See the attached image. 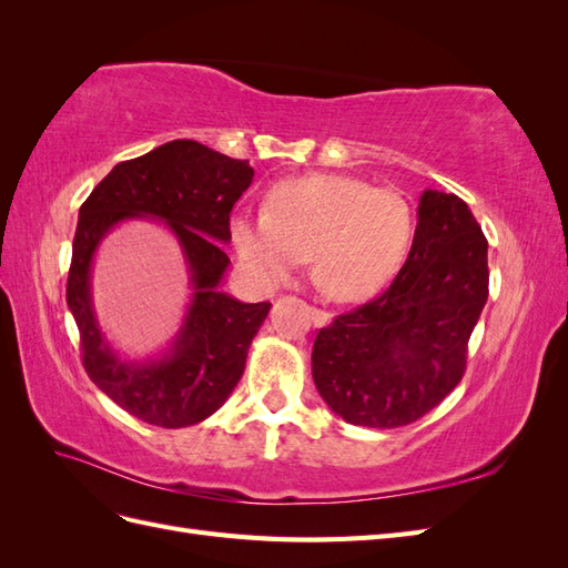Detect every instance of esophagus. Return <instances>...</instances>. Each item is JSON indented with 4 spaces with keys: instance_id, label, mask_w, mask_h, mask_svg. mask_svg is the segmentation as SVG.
Masks as SVG:
<instances>
[{
    "instance_id": "1",
    "label": "esophagus",
    "mask_w": 568,
    "mask_h": 568,
    "mask_svg": "<svg viewBox=\"0 0 568 568\" xmlns=\"http://www.w3.org/2000/svg\"><path fill=\"white\" fill-rule=\"evenodd\" d=\"M307 311H311V317H313V322L317 324V326H324V324H329L332 322V315L326 313V311H322V307H307Z\"/></svg>"
}]
</instances>
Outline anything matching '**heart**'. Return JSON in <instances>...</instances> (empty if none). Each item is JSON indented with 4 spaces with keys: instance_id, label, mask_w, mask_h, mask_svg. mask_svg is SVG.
Wrapping results in <instances>:
<instances>
[{
    "instance_id": "obj_1",
    "label": "heart",
    "mask_w": 568,
    "mask_h": 568,
    "mask_svg": "<svg viewBox=\"0 0 568 568\" xmlns=\"http://www.w3.org/2000/svg\"><path fill=\"white\" fill-rule=\"evenodd\" d=\"M230 234L255 286L288 282L311 255L313 280L326 296L359 301L403 265L415 211L398 189L351 175H307L274 186L265 213H236Z\"/></svg>"
}]
</instances>
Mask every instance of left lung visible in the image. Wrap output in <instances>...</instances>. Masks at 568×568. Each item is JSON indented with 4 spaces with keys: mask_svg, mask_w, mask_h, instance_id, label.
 I'll return each mask as SVG.
<instances>
[{
    "mask_svg": "<svg viewBox=\"0 0 568 568\" xmlns=\"http://www.w3.org/2000/svg\"><path fill=\"white\" fill-rule=\"evenodd\" d=\"M417 217L393 284L315 338V386L355 426L398 428L432 412L462 382L488 301V242L469 205L426 189Z\"/></svg>",
    "mask_w": 568,
    "mask_h": 568,
    "instance_id": "obj_1",
    "label": "left lung"
}]
</instances>
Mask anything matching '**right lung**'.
Here are the masks:
<instances>
[{"label": "right lung", "mask_w": 568, "mask_h": 568, "mask_svg": "<svg viewBox=\"0 0 568 568\" xmlns=\"http://www.w3.org/2000/svg\"><path fill=\"white\" fill-rule=\"evenodd\" d=\"M253 180L236 161L194 140H175L118 163L80 205L65 301L80 332L90 379L132 417L163 428L203 422L230 398L246 367L270 303H242L220 291L230 257L222 248L230 213ZM156 216L174 230L193 272L195 294L183 329L161 361H120L98 329L89 272L95 246L118 221Z\"/></svg>", "instance_id": "add662e5"}]
</instances>
